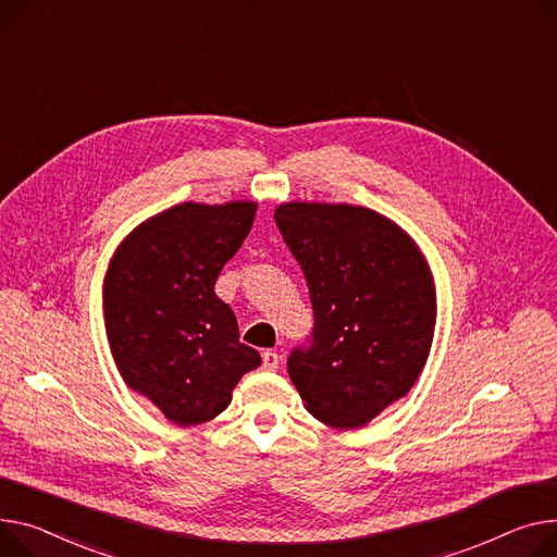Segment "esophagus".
I'll use <instances>...</instances> for the list:
<instances>
[{
  "instance_id": "obj_1",
  "label": "esophagus",
  "mask_w": 557,
  "mask_h": 557,
  "mask_svg": "<svg viewBox=\"0 0 557 557\" xmlns=\"http://www.w3.org/2000/svg\"><path fill=\"white\" fill-rule=\"evenodd\" d=\"M277 364H280V356L275 351L269 349V351L262 354V367L267 369V372H275Z\"/></svg>"
}]
</instances>
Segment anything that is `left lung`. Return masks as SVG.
Wrapping results in <instances>:
<instances>
[{
  "mask_svg": "<svg viewBox=\"0 0 557 557\" xmlns=\"http://www.w3.org/2000/svg\"><path fill=\"white\" fill-rule=\"evenodd\" d=\"M275 224L315 318L309 347L288 356V376L318 421L360 428L423 372L436 322L430 267L410 235L362 206L290 201Z\"/></svg>",
  "mask_w": 557,
  "mask_h": 557,
  "instance_id": "8db88e82",
  "label": "left lung"
}]
</instances>
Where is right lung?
<instances>
[{"mask_svg":"<svg viewBox=\"0 0 557 557\" xmlns=\"http://www.w3.org/2000/svg\"><path fill=\"white\" fill-rule=\"evenodd\" d=\"M257 203L185 201L136 226L111 257L104 326L127 387L190 428L226 410L259 354L239 343L214 282L250 233Z\"/></svg>","mask_w":557,"mask_h":557,"instance_id":"1","label":"right lung"}]
</instances>
